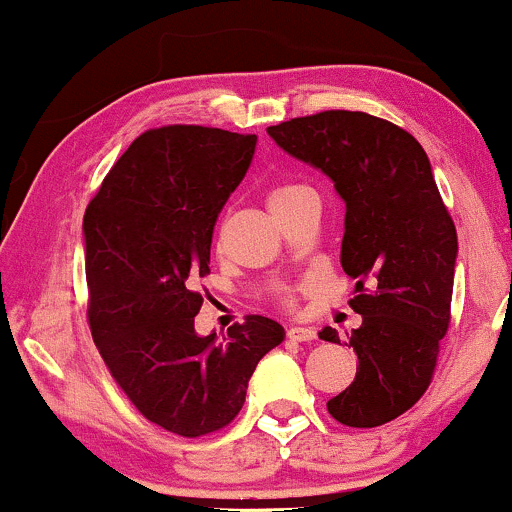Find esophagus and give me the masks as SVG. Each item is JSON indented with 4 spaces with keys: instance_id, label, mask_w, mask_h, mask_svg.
Here are the masks:
<instances>
[{
    "instance_id": "34e87169",
    "label": "esophagus",
    "mask_w": 512,
    "mask_h": 512,
    "mask_svg": "<svg viewBox=\"0 0 512 512\" xmlns=\"http://www.w3.org/2000/svg\"><path fill=\"white\" fill-rule=\"evenodd\" d=\"M286 337H289L291 342H313L317 334H315L313 327L293 325V327H289V332H286Z\"/></svg>"
}]
</instances>
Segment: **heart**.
Returning a JSON list of instances; mask_svg holds the SVG:
<instances>
[{"label": "heart", "mask_w": 512, "mask_h": 512, "mask_svg": "<svg viewBox=\"0 0 512 512\" xmlns=\"http://www.w3.org/2000/svg\"><path fill=\"white\" fill-rule=\"evenodd\" d=\"M298 190H303L301 185H276L272 192H269L267 195V204H276V202H281V199H286V197H291V195H296Z\"/></svg>", "instance_id": "heart-1"}]
</instances>
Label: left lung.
<instances>
[{"label": "left lung", "instance_id": "obj_1", "mask_svg": "<svg viewBox=\"0 0 512 512\" xmlns=\"http://www.w3.org/2000/svg\"><path fill=\"white\" fill-rule=\"evenodd\" d=\"M279 149L325 173L342 197V267L363 317L349 346L354 383L327 402L344 426L373 428L414 407L450 325L457 231L421 144L368 113L325 110L267 127ZM320 339L339 344L325 327Z\"/></svg>", "mask_w": 512, "mask_h": 512}]
</instances>
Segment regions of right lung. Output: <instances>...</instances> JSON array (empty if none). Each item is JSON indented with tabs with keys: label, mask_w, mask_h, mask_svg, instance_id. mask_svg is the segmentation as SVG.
Returning <instances> with one entry per match:
<instances>
[{
	"label": "right lung",
	"mask_w": 512,
	"mask_h": 512,
	"mask_svg": "<svg viewBox=\"0 0 512 512\" xmlns=\"http://www.w3.org/2000/svg\"><path fill=\"white\" fill-rule=\"evenodd\" d=\"M255 134L173 125L134 139L84 214L88 325L117 385L151 424L185 438L228 426L279 322L248 315L195 332L219 211L248 173Z\"/></svg>",
	"instance_id": "1"
}]
</instances>
